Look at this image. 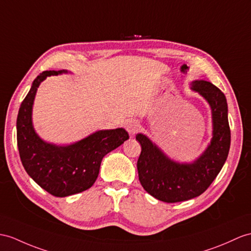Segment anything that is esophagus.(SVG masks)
<instances>
[{"label": "esophagus", "instance_id": "1", "mask_svg": "<svg viewBox=\"0 0 251 251\" xmlns=\"http://www.w3.org/2000/svg\"><path fill=\"white\" fill-rule=\"evenodd\" d=\"M126 129L131 134V135H133V134H136L140 129V122L136 119L129 120L126 125Z\"/></svg>", "mask_w": 251, "mask_h": 251}]
</instances>
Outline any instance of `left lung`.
I'll use <instances>...</instances> for the list:
<instances>
[{"label": "left lung", "instance_id": "obj_1", "mask_svg": "<svg viewBox=\"0 0 251 251\" xmlns=\"http://www.w3.org/2000/svg\"><path fill=\"white\" fill-rule=\"evenodd\" d=\"M192 88L209 102L213 118V138L198 160L192 164L176 163L148 137L143 134L136 135L142 146L137 161L140 184L151 196L164 202L186 201L205 192L222 170L229 153L231 132L225 95L206 81H195Z\"/></svg>", "mask_w": 251, "mask_h": 251}]
</instances>
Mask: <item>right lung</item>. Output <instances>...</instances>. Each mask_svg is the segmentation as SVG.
Masks as SVG:
<instances>
[{
	"mask_svg": "<svg viewBox=\"0 0 251 251\" xmlns=\"http://www.w3.org/2000/svg\"><path fill=\"white\" fill-rule=\"evenodd\" d=\"M67 71L40 73L22 101L17 117V144L23 167L41 188L55 197L70 196L93 186L102 158L129 139V134L122 127L98 131L65 147L48 144L39 138L32 125L36 91L47 76Z\"/></svg>",
	"mask_w": 251,
	"mask_h": 251,
	"instance_id": "right-lung-1",
	"label": "right lung"
}]
</instances>
